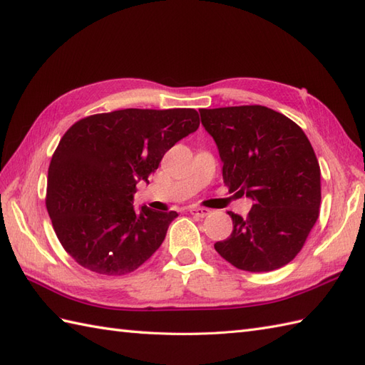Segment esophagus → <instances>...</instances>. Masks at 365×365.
Segmentation results:
<instances>
[{
    "label": "esophagus",
    "mask_w": 365,
    "mask_h": 365,
    "mask_svg": "<svg viewBox=\"0 0 365 365\" xmlns=\"http://www.w3.org/2000/svg\"><path fill=\"white\" fill-rule=\"evenodd\" d=\"M188 211L192 216H197V217H205L210 213L207 208H200V207H190Z\"/></svg>",
    "instance_id": "1"
}]
</instances>
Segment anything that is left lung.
<instances>
[{"instance_id": "8db88e82", "label": "left lung", "mask_w": 365, "mask_h": 365, "mask_svg": "<svg viewBox=\"0 0 365 365\" xmlns=\"http://www.w3.org/2000/svg\"><path fill=\"white\" fill-rule=\"evenodd\" d=\"M222 160L224 183L253 200L247 217L228 211L233 232L215 244L247 272L283 267L302 250L320 208V168L307 135L264 106L199 110Z\"/></svg>"}]
</instances>
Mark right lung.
<instances>
[{
  "instance_id": "right-lung-1",
  "label": "right lung",
  "mask_w": 365,
  "mask_h": 365,
  "mask_svg": "<svg viewBox=\"0 0 365 365\" xmlns=\"http://www.w3.org/2000/svg\"><path fill=\"white\" fill-rule=\"evenodd\" d=\"M194 108H124L83 118L65 132L48 169L46 208L71 258L91 272L124 275L162 245L175 211L133 208L177 141L196 132Z\"/></svg>"
}]
</instances>
